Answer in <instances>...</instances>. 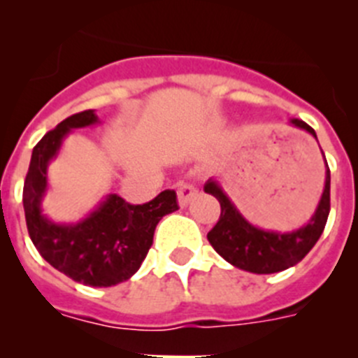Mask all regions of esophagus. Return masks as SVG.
<instances>
[{"label": "esophagus", "instance_id": "obj_1", "mask_svg": "<svg viewBox=\"0 0 358 358\" xmlns=\"http://www.w3.org/2000/svg\"><path fill=\"white\" fill-rule=\"evenodd\" d=\"M195 197H197V188H195V186L179 185V188H177V201H179V206L186 208Z\"/></svg>", "mask_w": 358, "mask_h": 358}]
</instances>
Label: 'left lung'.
<instances>
[{
  "instance_id": "obj_1",
  "label": "left lung",
  "mask_w": 358,
  "mask_h": 358,
  "mask_svg": "<svg viewBox=\"0 0 358 358\" xmlns=\"http://www.w3.org/2000/svg\"><path fill=\"white\" fill-rule=\"evenodd\" d=\"M289 123L292 127L308 132L310 136H314V140H317L314 129L306 125L303 120L292 118ZM322 161H324V188L321 199L308 222L292 231L264 229L251 224L240 213L220 182L213 177L208 179L204 192L217 197L222 210L217 226L208 233V240L215 251L233 267L252 274L280 273L299 264L322 235L330 213V169L324 154Z\"/></svg>"
}]
</instances>
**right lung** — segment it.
Returning a JSON list of instances; mask_svg holds the SVG:
<instances>
[{
  "label": "right lung",
  "instance_id": "obj_1",
  "mask_svg": "<svg viewBox=\"0 0 358 358\" xmlns=\"http://www.w3.org/2000/svg\"><path fill=\"white\" fill-rule=\"evenodd\" d=\"M94 109L62 120L31 150L23 188L28 235L52 267L87 287H113L138 273L154 240L157 222L179 210L173 189H164L147 204H129L120 195L102 197L78 222H57L43 211L48 194V166L62 141L75 129L93 127Z\"/></svg>",
  "mask_w": 358,
  "mask_h": 358
}]
</instances>
